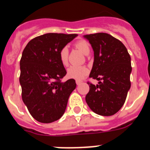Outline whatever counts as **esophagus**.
<instances>
[{
	"label": "esophagus",
	"instance_id": "esophagus-1",
	"mask_svg": "<svg viewBox=\"0 0 150 150\" xmlns=\"http://www.w3.org/2000/svg\"><path fill=\"white\" fill-rule=\"evenodd\" d=\"M82 83V81L81 80H76V85H79L80 84V83Z\"/></svg>",
	"mask_w": 150,
	"mask_h": 150
}]
</instances>
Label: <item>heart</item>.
<instances>
[{"label":"heart","mask_w":150,"mask_h":150,"mask_svg":"<svg viewBox=\"0 0 150 150\" xmlns=\"http://www.w3.org/2000/svg\"><path fill=\"white\" fill-rule=\"evenodd\" d=\"M74 46L76 48L83 52V53L88 54L90 51V46L88 43L85 40H79L76 41L74 43ZM68 54L69 50L67 46H63L59 51V59L62 65L67 66L68 64ZM89 70L86 66H76L72 65L67 69V75L71 79L80 80L83 79L85 76H86L88 74Z\"/></svg>","instance_id":"obj_1"}]
</instances>
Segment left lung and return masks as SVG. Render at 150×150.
I'll return each instance as SVG.
<instances>
[{"mask_svg": "<svg viewBox=\"0 0 150 150\" xmlns=\"http://www.w3.org/2000/svg\"><path fill=\"white\" fill-rule=\"evenodd\" d=\"M94 51V63L89 77L98 85L89 84L86 101L90 109L100 116L114 115L122 108L131 87V57L126 47L106 33L84 36Z\"/></svg>", "mask_w": 150, "mask_h": 150, "instance_id": "obj_1", "label": "left lung"}]
</instances>
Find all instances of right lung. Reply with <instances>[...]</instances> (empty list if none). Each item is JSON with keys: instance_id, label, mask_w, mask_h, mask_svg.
<instances>
[{"instance_id": "right-lung-1", "label": "right lung", "mask_w": 150, "mask_h": 150, "mask_svg": "<svg viewBox=\"0 0 150 150\" xmlns=\"http://www.w3.org/2000/svg\"><path fill=\"white\" fill-rule=\"evenodd\" d=\"M77 34L48 33L28 42L20 60L22 98L37 121L50 123L65 111L70 95L76 88L74 79L62 83L67 74L59 51Z\"/></svg>"}]
</instances>
